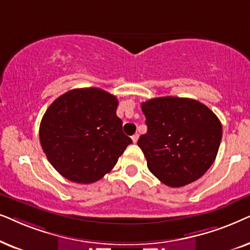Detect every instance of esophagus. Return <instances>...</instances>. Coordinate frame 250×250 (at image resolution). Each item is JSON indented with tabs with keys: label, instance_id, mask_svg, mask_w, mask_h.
I'll list each match as a JSON object with an SVG mask.
<instances>
[{
	"label": "esophagus",
	"instance_id": "34e87169",
	"mask_svg": "<svg viewBox=\"0 0 250 250\" xmlns=\"http://www.w3.org/2000/svg\"><path fill=\"white\" fill-rule=\"evenodd\" d=\"M131 139H132V142H134V143H137V141H138V134L132 135L131 136Z\"/></svg>",
	"mask_w": 250,
	"mask_h": 250
}]
</instances>
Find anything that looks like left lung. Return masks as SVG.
Masks as SVG:
<instances>
[{"label":"left lung","instance_id":"1","mask_svg":"<svg viewBox=\"0 0 250 250\" xmlns=\"http://www.w3.org/2000/svg\"><path fill=\"white\" fill-rule=\"evenodd\" d=\"M147 132L138 139L148 170L164 184L181 188L214 164L223 135L214 112L191 98L159 97L143 103Z\"/></svg>","mask_w":250,"mask_h":250}]
</instances>
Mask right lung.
<instances>
[{
    "label": "right lung",
    "instance_id": "1",
    "mask_svg": "<svg viewBox=\"0 0 250 250\" xmlns=\"http://www.w3.org/2000/svg\"><path fill=\"white\" fill-rule=\"evenodd\" d=\"M118 105V98L103 89L81 88L49 106L40 125V143L59 174L90 184L112 170L132 143L122 131Z\"/></svg>",
    "mask_w": 250,
    "mask_h": 250
}]
</instances>
